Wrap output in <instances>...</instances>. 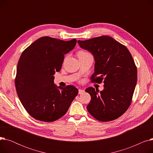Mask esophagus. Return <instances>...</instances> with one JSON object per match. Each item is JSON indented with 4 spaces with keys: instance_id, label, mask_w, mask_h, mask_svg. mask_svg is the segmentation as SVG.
Returning <instances> with one entry per match:
<instances>
[{
    "instance_id": "esophagus-1",
    "label": "esophagus",
    "mask_w": 153,
    "mask_h": 153,
    "mask_svg": "<svg viewBox=\"0 0 153 153\" xmlns=\"http://www.w3.org/2000/svg\"><path fill=\"white\" fill-rule=\"evenodd\" d=\"M84 92H85V91L84 89H79V94H82Z\"/></svg>"
}]
</instances>
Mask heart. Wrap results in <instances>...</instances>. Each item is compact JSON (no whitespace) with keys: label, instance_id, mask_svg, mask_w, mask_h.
<instances>
[{"label":"heart","instance_id":"b5f03b06","mask_svg":"<svg viewBox=\"0 0 153 153\" xmlns=\"http://www.w3.org/2000/svg\"><path fill=\"white\" fill-rule=\"evenodd\" d=\"M90 54H91L90 53H89L85 51H80L78 53V54H77L79 57H80V56H87V55H90Z\"/></svg>","mask_w":153,"mask_h":153}]
</instances>
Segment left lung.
I'll list each match as a JSON object with an SVG mask.
<instances>
[{
	"label": "left lung",
	"instance_id": "left-lung-1",
	"mask_svg": "<svg viewBox=\"0 0 153 153\" xmlns=\"http://www.w3.org/2000/svg\"><path fill=\"white\" fill-rule=\"evenodd\" d=\"M82 48L94 56L95 72L92 82L104 83V89L89 87L85 92L91 100L87 108L100 122H110L121 117L130 106L137 82V68L127 48L108 36L77 41Z\"/></svg>",
	"mask_w": 153,
	"mask_h": 153
}]
</instances>
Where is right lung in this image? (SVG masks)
<instances>
[{
  "label": "right lung",
  "mask_w": 153,
  "mask_h": 153,
  "mask_svg": "<svg viewBox=\"0 0 153 153\" xmlns=\"http://www.w3.org/2000/svg\"><path fill=\"white\" fill-rule=\"evenodd\" d=\"M76 42L75 38L63 41L43 36L21 54L15 78L16 91L23 107L35 119L45 122L58 120L77 95L74 86L56 87L53 82L64 55L74 49Z\"/></svg>",
  "instance_id": "1"
}]
</instances>
